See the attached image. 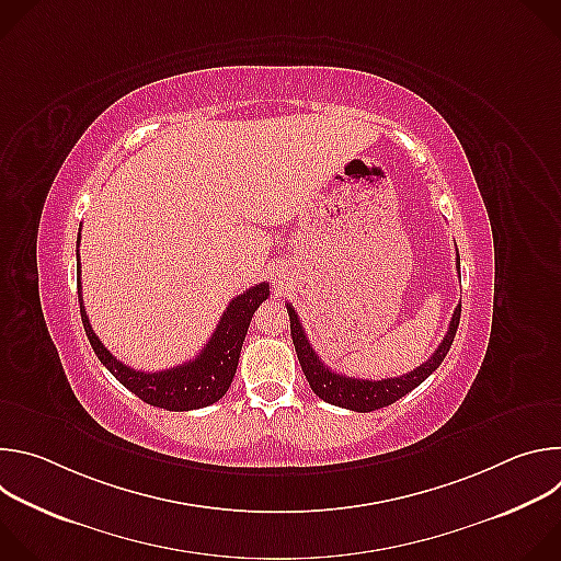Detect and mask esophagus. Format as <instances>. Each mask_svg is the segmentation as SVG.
I'll return each mask as SVG.
<instances>
[{
  "label": "esophagus",
  "mask_w": 561,
  "mask_h": 561,
  "mask_svg": "<svg viewBox=\"0 0 561 561\" xmlns=\"http://www.w3.org/2000/svg\"><path fill=\"white\" fill-rule=\"evenodd\" d=\"M286 282H288V273H286V271H277V273H275V286H277V288H284Z\"/></svg>",
  "instance_id": "34e87169"
}]
</instances>
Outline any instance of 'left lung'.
<instances>
[{"instance_id":"1","label":"left lung","mask_w":561,"mask_h":561,"mask_svg":"<svg viewBox=\"0 0 561 561\" xmlns=\"http://www.w3.org/2000/svg\"><path fill=\"white\" fill-rule=\"evenodd\" d=\"M457 273H459V262H457ZM459 282H461V273H459ZM286 308H288V317H290V335H293L295 353H297V359L301 364V370H304L312 392L333 407L357 411V413H370V411L390 407L392 402H397V399H402L407 392L417 388L428 375H433L439 368V364L444 362L446 353L450 351V344H453L457 327H459V314H461V304H457L453 319H450L448 333L444 335L442 344L437 346V351L431 355L428 362H424L422 366H417L415 370H411L407 375L386 377V379L375 381V379L346 377V375L331 370L322 359H319V355L310 346L295 308L290 304H286Z\"/></svg>"}]
</instances>
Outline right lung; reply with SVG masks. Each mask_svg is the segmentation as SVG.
Segmentation results:
<instances>
[{
  "instance_id": "right-lung-1",
  "label": "right lung",
  "mask_w": 561,
  "mask_h": 561,
  "mask_svg": "<svg viewBox=\"0 0 561 561\" xmlns=\"http://www.w3.org/2000/svg\"><path fill=\"white\" fill-rule=\"evenodd\" d=\"M77 262H79V253H77ZM268 295L271 290L266 282L255 284L247 293L237 295L224 310L215 333L210 335L208 344L202 348V353L195 359L167 370H159V373H144L113 357V353L93 333V327L89 322V314L84 308V299H82V282L77 279V297H79V312H82V324L100 362L111 370V375L122 386H126L133 394H137L141 402L157 409H167V411H193V409H204L219 402L234 377L239 353H242V344L249 333L251 319L260 308V304L268 299Z\"/></svg>"
}]
</instances>
